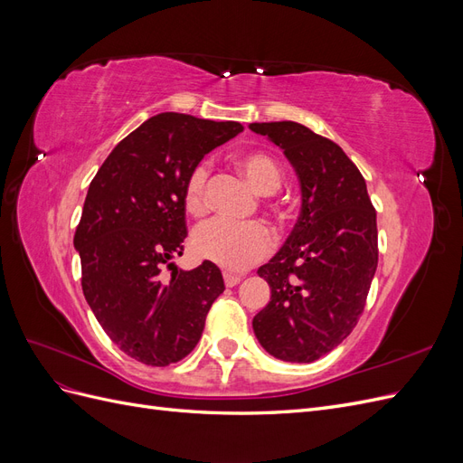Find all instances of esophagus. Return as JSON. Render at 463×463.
Here are the masks:
<instances>
[{"mask_svg":"<svg viewBox=\"0 0 463 463\" xmlns=\"http://www.w3.org/2000/svg\"><path fill=\"white\" fill-rule=\"evenodd\" d=\"M241 274H232V272H226V274H223V282H226V286L228 288H233V286H237V284H240L241 282Z\"/></svg>","mask_w":463,"mask_h":463,"instance_id":"esophagus-1","label":"esophagus"}]
</instances>
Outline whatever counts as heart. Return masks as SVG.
Returning a JSON list of instances; mask_svg holds the SVG:
<instances>
[{"instance_id": "b5f03b06", "label": "heart", "mask_w": 463, "mask_h": 463, "mask_svg": "<svg viewBox=\"0 0 463 463\" xmlns=\"http://www.w3.org/2000/svg\"><path fill=\"white\" fill-rule=\"evenodd\" d=\"M237 165L259 193H274L282 185V172L272 156L264 152H245L237 156ZM208 164L193 167L185 179L184 201L189 213L201 214L206 206ZM193 250L203 260L214 262L223 270L241 272L269 257L274 249V233L262 222L237 223L223 218L208 220L193 233Z\"/></svg>"}]
</instances>
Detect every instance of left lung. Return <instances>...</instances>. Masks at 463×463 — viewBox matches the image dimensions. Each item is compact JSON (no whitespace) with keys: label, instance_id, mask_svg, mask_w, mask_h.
<instances>
[{"label":"left lung","instance_id":"8db88e82","mask_svg":"<svg viewBox=\"0 0 463 463\" xmlns=\"http://www.w3.org/2000/svg\"><path fill=\"white\" fill-rule=\"evenodd\" d=\"M284 150L301 185V214L284 247L257 270L270 301L253 318L260 345L313 363L340 345L365 309L378 264L376 213L347 154L296 121L250 123Z\"/></svg>","mask_w":463,"mask_h":463}]
</instances>
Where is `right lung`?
Instances as JSON below:
<instances>
[{
    "mask_svg": "<svg viewBox=\"0 0 463 463\" xmlns=\"http://www.w3.org/2000/svg\"><path fill=\"white\" fill-rule=\"evenodd\" d=\"M241 131L237 121L165 111L125 137L90 181L73 240L82 293L109 340L145 365L189 355L226 289L216 264L181 270L172 259L187 237L189 172Z\"/></svg>",
    "mask_w": 463,
    "mask_h": 463,
    "instance_id": "obj_1",
    "label": "right lung"
}]
</instances>
